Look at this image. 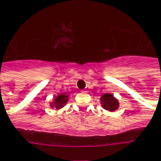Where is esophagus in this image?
Wrapping results in <instances>:
<instances>
[{"mask_svg":"<svg viewBox=\"0 0 161 161\" xmlns=\"http://www.w3.org/2000/svg\"><path fill=\"white\" fill-rule=\"evenodd\" d=\"M85 92H87V91H86V90H85Z\"/></svg>","mask_w":161,"mask_h":161,"instance_id":"34e87169","label":"esophagus"}]
</instances>
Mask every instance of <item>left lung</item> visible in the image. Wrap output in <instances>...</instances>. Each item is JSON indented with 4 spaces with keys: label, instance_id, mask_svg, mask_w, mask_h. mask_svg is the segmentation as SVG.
Here are the masks:
<instances>
[{
    "label": "left lung",
    "instance_id": "1",
    "mask_svg": "<svg viewBox=\"0 0 161 161\" xmlns=\"http://www.w3.org/2000/svg\"><path fill=\"white\" fill-rule=\"evenodd\" d=\"M100 103L105 110L113 112L119 108V101L112 94H105L100 98Z\"/></svg>",
    "mask_w": 161,
    "mask_h": 161
}]
</instances>
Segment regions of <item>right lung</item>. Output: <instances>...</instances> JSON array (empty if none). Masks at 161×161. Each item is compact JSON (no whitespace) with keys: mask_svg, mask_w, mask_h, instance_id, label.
Masks as SVG:
<instances>
[{"mask_svg":"<svg viewBox=\"0 0 161 161\" xmlns=\"http://www.w3.org/2000/svg\"><path fill=\"white\" fill-rule=\"evenodd\" d=\"M68 100H69V95L66 94H60L54 98V100L52 102L50 103V106L52 109L55 108L56 110H59V109L64 107V105H67Z\"/></svg>","mask_w":161,"mask_h":161,"instance_id":"1","label":"right lung"}]
</instances>
